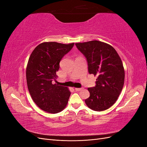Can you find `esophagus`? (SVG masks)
<instances>
[{
    "mask_svg": "<svg viewBox=\"0 0 147 147\" xmlns=\"http://www.w3.org/2000/svg\"><path fill=\"white\" fill-rule=\"evenodd\" d=\"M75 90H76L77 91H80L82 90H83V88H75Z\"/></svg>",
    "mask_w": 147,
    "mask_h": 147,
    "instance_id": "1",
    "label": "esophagus"
}]
</instances>
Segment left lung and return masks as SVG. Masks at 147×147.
Instances as JSON below:
<instances>
[{
	"instance_id": "obj_1",
	"label": "left lung",
	"mask_w": 147,
	"mask_h": 147,
	"mask_svg": "<svg viewBox=\"0 0 147 147\" xmlns=\"http://www.w3.org/2000/svg\"><path fill=\"white\" fill-rule=\"evenodd\" d=\"M75 45L86 57L89 73L97 76L96 86L88 88L90 96L85 100L86 105L99 112L108 109L123 88L125 74L121 58L113 47L104 42L92 40Z\"/></svg>"
}]
</instances>
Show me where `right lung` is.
<instances>
[{"label":"right lung","mask_w":147,"mask_h":147,"mask_svg":"<svg viewBox=\"0 0 147 147\" xmlns=\"http://www.w3.org/2000/svg\"><path fill=\"white\" fill-rule=\"evenodd\" d=\"M74 43L43 42L31 53L26 67V81L32 100L40 109L50 113L64 110L70 96L67 87L53 84L59 63Z\"/></svg>","instance_id":"right-lung-1"}]
</instances>
